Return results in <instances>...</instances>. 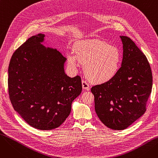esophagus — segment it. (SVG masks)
Returning <instances> with one entry per match:
<instances>
[{
	"label": "esophagus",
	"mask_w": 158,
	"mask_h": 158,
	"mask_svg": "<svg viewBox=\"0 0 158 158\" xmlns=\"http://www.w3.org/2000/svg\"><path fill=\"white\" fill-rule=\"evenodd\" d=\"M82 88L84 89L89 90V85L86 81L85 80L82 81Z\"/></svg>",
	"instance_id": "34e87169"
}]
</instances>
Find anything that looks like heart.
Wrapping results in <instances>:
<instances>
[{"label":"heart","instance_id":"obj_1","mask_svg":"<svg viewBox=\"0 0 158 158\" xmlns=\"http://www.w3.org/2000/svg\"><path fill=\"white\" fill-rule=\"evenodd\" d=\"M75 55H67L71 67L76 70L79 62L85 64L87 77L95 83L103 84L112 80L118 73L122 55L119 50L99 40L79 41L75 44Z\"/></svg>","mask_w":158,"mask_h":158}]
</instances>
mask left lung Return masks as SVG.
<instances>
[{"label": "left lung", "mask_w": 158, "mask_h": 158, "mask_svg": "<svg viewBox=\"0 0 158 158\" xmlns=\"http://www.w3.org/2000/svg\"><path fill=\"white\" fill-rule=\"evenodd\" d=\"M123 59L118 73L112 80L93 86L95 110L106 126L123 130L146 111L152 87V75L146 56L130 38L120 36Z\"/></svg>", "instance_id": "obj_1"}]
</instances>
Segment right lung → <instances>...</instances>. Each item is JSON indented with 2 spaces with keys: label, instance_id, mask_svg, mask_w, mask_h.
<instances>
[{
  "label": "right lung",
  "instance_id": "1",
  "mask_svg": "<svg viewBox=\"0 0 158 158\" xmlns=\"http://www.w3.org/2000/svg\"><path fill=\"white\" fill-rule=\"evenodd\" d=\"M45 35L29 38L13 53L8 69V92L14 110L40 130L60 127L82 92L80 76L64 72L66 60L56 48L41 43Z\"/></svg>",
  "mask_w": 158,
  "mask_h": 158
}]
</instances>
